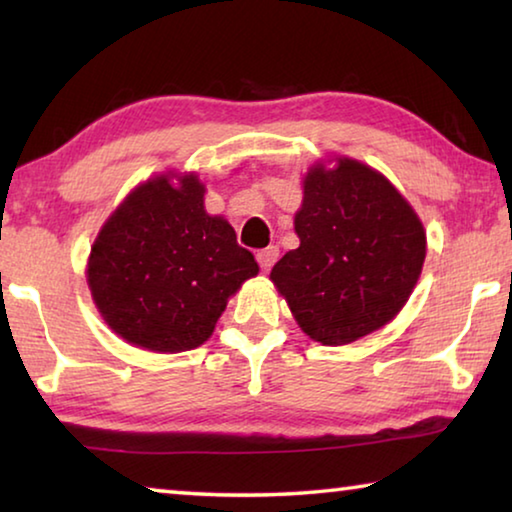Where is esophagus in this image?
Here are the masks:
<instances>
[{
    "instance_id": "1",
    "label": "esophagus",
    "mask_w": 512,
    "mask_h": 512,
    "mask_svg": "<svg viewBox=\"0 0 512 512\" xmlns=\"http://www.w3.org/2000/svg\"><path fill=\"white\" fill-rule=\"evenodd\" d=\"M277 257H280V248L268 246L264 250H259L257 262H259V266H262V271H271V266L277 262Z\"/></svg>"
}]
</instances>
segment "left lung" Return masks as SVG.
Here are the masks:
<instances>
[{
    "instance_id": "8db88e82",
    "label": "left lung",
    "mask_w": 512,
    "mask_h": 512,
    "mask_svg": "<svg viewBox=\"0 0 512 512\" xmlns=\"http://www.w3.org/2000/svg\"><path fill=\"white\" fill-rule=\"evenodd\" d=\"M302 185L293 221L300 246L273 266L271 280L309 339L352 343L406 305L427 237L406 198L368 164H316Z\"/></svg>"
}]
</instances>
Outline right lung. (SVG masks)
I'll return each mask as SVG.
<instances>
[{
	"label": "right lung",
	"instance_id": "1",
	"mask_svg": "<svg viewBox=\"0 0 512 512\" xmlns=\"http://www.w3.org/2000/svg\"><path fill=\"white\" fill-rule=\"evenodd\" d=\"M194 173L135 187L103 225L88 262L101 316L151 352H185L210 339L228 298L259 273L232 225L210 216Z\"/></svg>",
	"mask_w": 512,
	"mask_h": 512
}]
</instances>
